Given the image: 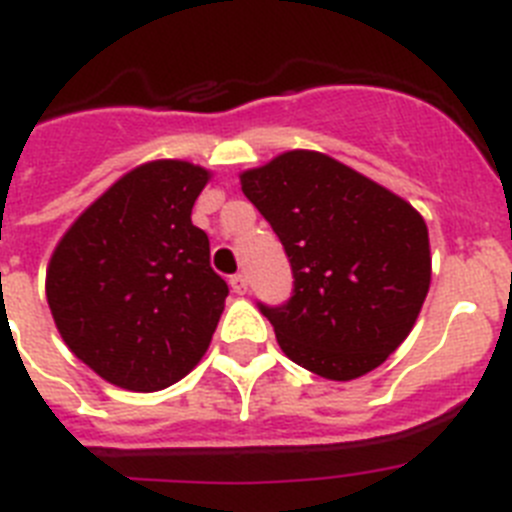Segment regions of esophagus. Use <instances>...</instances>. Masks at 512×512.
<instances>
[{"instance_id": "34e87169", "label": "esophagus", "mask_w": 512, "mask_h": 512, "mask_svg": "<svg viewBox=\"0 0 512 512\" xmlns=\"http://www.w3.org/2000/svg\"><path fill=\"white\" fill-rule=\"evenodd\" d=\"M230 287H233L235 295H246V289H248L246 277H243V274H233V277H230Z\"/></svg>"}]
</instances>
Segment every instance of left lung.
Instances as JSON below:
<instances>
[{"label":"left lung","mask_w":512,"mask_h":512,"mask_svg":"<svg viewBox=\"0 0 512 512\" xmlns=\"http://www.w3.org/2000/svg\"><path fill=\"white\" fill-rule=\"evenodd\" d=\"M282 241L292 297L264 305L284 354L325 379L372 372L413 330L431 287L423 217L390 189L315 151L241 176Z\"/></svg>","instance_id":"obj_1"}]
</instances>
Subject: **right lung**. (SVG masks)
Segmentation results:
<instances>
[{
    "label": "right lung",
    "instance_id": "right-lung-1",
    "mask_svg": "<svg viewBox=\"0 0 512 512\" xmlns=\"http://www.w3.org/2000/svg\"><path fill=\"white\" fill-rule=\"evenodd\" d=\"M207 174L151 161L112 184L63 235L45 277L53 320L87 366L122 390L156 392L205 356L228 284L192 225Z\"/></svg>",
    "mask_w": 512,
    "mask_h": 512
}]
</instances>
